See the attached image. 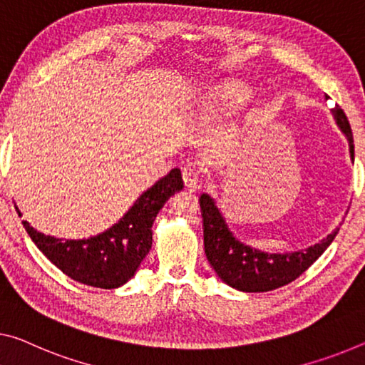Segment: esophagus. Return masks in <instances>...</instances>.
I'll use <instances>...</instances> for the list:
<instances>
[{
    "mask_svg": "<svg viewBox=\"0 0 365 365\" xmlns=\"http://www.w3.org/2000/svg\"><path fill=\"white\" fill-rule=\"evenodd\" d=\"M182 181H184V186L187 189H195L200 184V176H199V171L195 170V168H184L182 170Z\"/></svg>",
    "mask_w": 365,
    "mask_h": 365,
    "instance_id": "34e87169",
    "label": "esophagus"
}]
</instances>
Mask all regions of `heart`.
Returning <instances> with one entry per match:
<instances>
[{
  "label": "heart",
  "mask_w": 365,
  "mask_h": 365,
  "mask_svg": "<svg viewBox=\"0 0 365 365\" xmlns=\"http://www.w3.org/2000/svg\"><path fill=\"white\" fill-rule=\"evenodd\" d=\"M237 99H238V94H237V93L232 91V93L227 94V101H228V103H232V104L237 103Z\"/></svg>",
  "instance_id": "1"
}]
</instances>
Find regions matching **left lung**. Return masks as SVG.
<instances>
[{
	"instance_id": "1",
	"label": "left lung",
	"mask_w": 365,
	"mask_h": 365,
	"mask_svg": "<svg viewBox=\"0 0 365 365\" xmlns=\"http://www.w3.org/2000/svg\"><path fill=\"white\" fill-rule=\"evenodd\" d=\"M331 112L336 124L347 138L351 160L354 161V140L344 110L336 106ZM199 202L204 218L207 259L223 282L241 292H269L290 284L324 253L339 232V228H336L327 238L307 250L294 253H266L235 237L212 195L202 194Z\"/></svg>"
}]
</instances>
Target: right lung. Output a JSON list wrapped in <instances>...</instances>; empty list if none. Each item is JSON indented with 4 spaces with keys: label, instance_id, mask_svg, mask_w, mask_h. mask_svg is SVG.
Listing matches in <instances>:
<instances>
[{
    "label": "right lung",
    "instance_id": "1",
    "mask_svg": "<svg viewBox=\"0 0 365 365\" xmlns=\"http://www.w3.org/2000/svg\"><path fill=\"white\" fill-rule=\"evenodd\" d=\"M182 187L181 171L175 168L145 190L119 222L96 237L63 240L37 232L27 220H22V225L37 248L66 276L91 287L117 289L137 272L151 250L156 215Z\"/></svg>",
    "mask_w": 365,
    "mask_h": 365
}]
</instances>
